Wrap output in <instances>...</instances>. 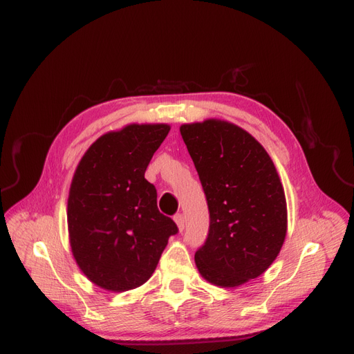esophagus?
<instances>
[{
    "instance_id": "obj_1",
    "label": "esophagus",
    "mask_w": 354,
    "mask_h": 354,
    "mask_svg": "<svg viewBox=\"0 0 354 354\" xmlns=\"http://www.w3.org/2000/svg\"><path fill=\"white\" fill-rule=\"evenodd\" d=\"M174 219H175V222H176L178 230L182 232L183 228H185V218H183V215H182V214H176V215L174 216Z\"/></svg>"
}]
</instances>
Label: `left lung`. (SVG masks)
Here are the masks:
<instances>
[{"label":"left lung","mask_w":354,"mask_h":354,"mask_svg":"<svg viewBox=\"0 0 354 354\" xmlns=\"http://www.w3.org/2000/svg\"><path fill=\"white\" fill-rule=\"evenodd\" d=\"M180 135L209 209L196 268L211 284H244L261 275L284 244L287 202L280 176L261 143L234 123H188Z\"/></svg>","instance_id":"left-lung-1"}]
</instances>
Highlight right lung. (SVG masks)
<instances>
[{"instance_id":"1","label":"right lung","mask_w":354,"mask_h":354,"mask_svg":"<svg viewBox=\"0 0 354 354\" xmlns=\"http://www.w3.org/2000/svg\"><path fill=\"white\" fill-rule=\"evenodd\" d=\"M171 126L127 124L93 143L74 172L67 225L74 259L88 280L122 292L153 274L175 222L159 212L146 167Z\"/></svg>"}]
</instances>
